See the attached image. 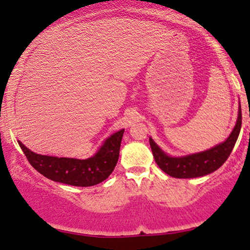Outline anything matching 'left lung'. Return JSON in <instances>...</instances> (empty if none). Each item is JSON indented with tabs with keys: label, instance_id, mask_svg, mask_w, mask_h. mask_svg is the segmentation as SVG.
<instances>
[{
	"label": "left lung",
	"instance_id": "1",
	"mask_svg": "<svg viewBox=\"0 0 250 250\" xmlns=\"http://www.w3.org/2000/svg\"><path fill=\"white\" fill-rule=\"evenodd\" d=\"M242 124V113H241V105L238 106L237 120L232 128L231 133L224 142L208 150L201 152L190 153L186 156H170L152 138L150 140V146L152 150V155L155 161L161 169L167 175L175 178H196L203 177L214 172L223 165V163L228 159L231 153L235 143L238 138Z\"/></svg>",
	"mask_w": 250,
	"mask_h": 250
}]
</instances>
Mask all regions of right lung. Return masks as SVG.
I'll list each match as a JSON object with an SVG mask.
<instances>
[{"instance_id": "right-lung-1", "label": "right lung", "mask_w": 250, "mask_h": 250, "mask_svg": "<svg viewBox=\"0 0 250 250\" xmlns=\"http://www.w3.org/2000/svg\"><path fill=\"white\" fill-rule=\"evenodd\" d=\"M124 128L107 137L97 152L86 159L39 155L18 140L28 162L50 181L74 187H92L105 181L113 172L119 158Z\"/></svg>"}]
</instances>
